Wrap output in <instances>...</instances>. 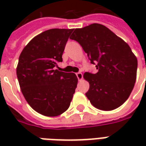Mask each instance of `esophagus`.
Returning <instances> with one entry per match:
<instances>
[{
    "label": "esophagus",
    "instance_id": "1",
    "mask_svg": "<svg viewBox=\"0 0 146 146\" xmlns=\"http://www.w3.org/2000/svg\"><path fill=\"white\" fill-rule=\"evenodd\" d=\"M76 76H77L78 80H81L82 79V73L79 72V73H76Z\"/></svg>",
    "mask_w": 146,
    "mask_h": 146
}]
</instances>
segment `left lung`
<instances>
[{
    "mask_svg": "<svg viewBox=\"0 0 146 146\" xmlns=\"http://www.w3.org/2000/svg\"><path fill=\"white\" fill-rule=\"evenodd\" d=\"M70 38L80 43L98 73H85L86 93L95 108L112 111L130 96L136 80L137 58L127 43L102 24L76 29Z\"/></svg>",
    "mask_w": 146,
    "mask_h": 146,
    "instance_id": "1",
    "label": "left lung"
}]
</instances>
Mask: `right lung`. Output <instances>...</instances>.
<instances>
[{"label":"right lung","mask_w":146,"mask_h":146,"mask_svg":"<svg viewBox=\"0 0 146 146\" xmlns=\"http://www.w3.org/2000/svg\"><path fill=\"white\" fill-rule=\"evenodd\" d=\"M73 29H51L34 37L22 50L17 76L25 99L36 112L56 117L68 109L78 79L75 73L54 70L62 62Z\"/></svg>","instance_id":"right-lung-1"}]
</instances>
